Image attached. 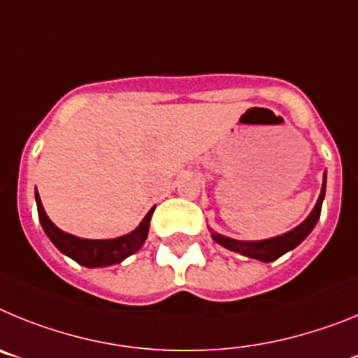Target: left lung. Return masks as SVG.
<instances>
[{
    "label": "left lung",
    "instance_id": "obj_1",
    "mask_svg": "<svg viewBox=\"0 0 358 358\" xmlns=\"http://www.w3.org/2000/svg\"><path fill=\"white\" fill-rule=\"evenodd\" d=\"M324 192H327V172L322 176L321 195H319L312 213H310L299 226L290 229L285 235L274 236V238L267 240H255V242H243V240L229 238V236L218 235V233H211V236H213L215 242L220 243L222 248L229 249V251L240 252V255L248 256V258H255V260L265 262V264L274 262L278 260L280 256L285 255V252L297 248V245L312 233V229H314L315 224H317L319 217H321V206L322 201H324Z\"/></svg>",
    "mask_w": 358,
    "mask_h": 358
}]
</instances>
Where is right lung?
Returning <instances> with one entry per match:
<instances>
[{"mask_svg":"<svg viewBox=\"0 0 358 358\" xmlns=\"http://www.w3.org/2000/svg\"><path fill=\"white\" fill-rule=\"evenodd\" d=\"M36 202H37V213H39L41 226L44 233L48 235L52 243L55 245L62 255L69 256L71 260L84 267H107V265H115L123 262L127 256L134 255L138 249L145 243L148 235V227H150V218L154 213V208L147 213V217L141 220V224L131 231L129 235L118 236V238L109 240H87L78 238L69 233H64L62 229L55 226L48 218L46 211L43 208L39 194L36 189Z\"/></svg>","mask_w":358,"mask_h":358,"instance_id":"obj_1","label":"right lung"}]
</instances>
